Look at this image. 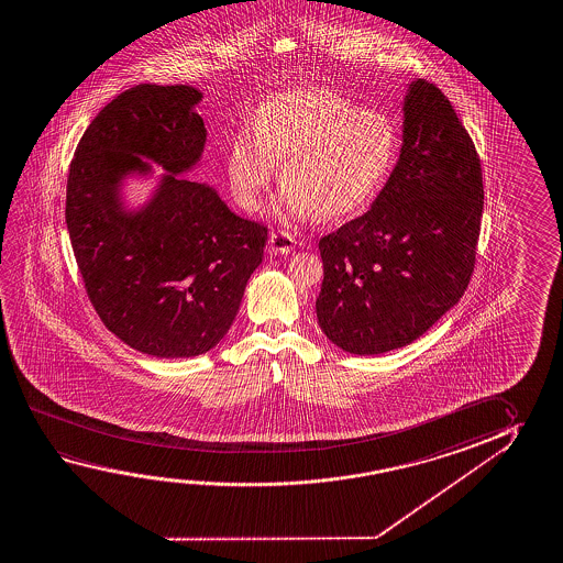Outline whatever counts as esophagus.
I'll list each match as a JSON object with an SVG mask.
<instances>
[{
    "mask_svg": "<svg viewBox=\"0 0 563 563\" xmlns=\"http://www.w3.org/2000/svg\"><path fill=\"white\" fill-rule=\"evenodd\" d=\"M295 245V238L288 231H277L268 235V253L273 255H288Z\"/></svg>",
    "mask_w": 563,
    "mask_h": 563,
    "instance_id": "34e87169",
    "label": "esophagus"
}]
</instances>
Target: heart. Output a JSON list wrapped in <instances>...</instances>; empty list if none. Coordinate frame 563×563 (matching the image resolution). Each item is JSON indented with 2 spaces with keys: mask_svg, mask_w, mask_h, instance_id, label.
<instances>
[{
  "mask_svg": "<svg viewBox=\"0 0 563 563\" xmlns=\"http://www.w3.org/2000/svg\"><path fill=\"white\" fill-rule=\"evenodd\" d=\"M395 153L397 131L385 113L338 93L292 90L263 103L255 131L235 135L228 176L235 200L257 210L283 163L285 218H343L373 200Z\"/></svg>",
  "mask_w": 563,
  "mask_h": 563,
  "instance_id": "b5f03b06",
  "label": "heart"
}]
</instances>
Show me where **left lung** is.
<instances>
[{
	"mask_svg": "<svg viewBox=\"0 0 563 563\" xmlns=\"http://www.w3.org/2000/svg\"><path fill=\"white\" fill-rule=\"evenodd\" d=\"M402 147L367 213L320 240L316 316L347 353L378 355L424 335L470 285L483 216V173L442 90L406 92Z\"/></svg>",
	"mask_w": 563,
	"mask_h": 563,
	"instance_id": "left-lung-1",
	"label": "left lung"
}]
</instances>
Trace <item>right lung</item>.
Instances as JSON below:
<instances>
[{"label": "right lung", "mask_w": 563, "mask_h": 563, "mask_svg": "<svg viewBox=\"0 0 563 563\" xmlns=\"http://www.w3.org/2000/svg\"><path fill=\"white\" fill-rule=\"evenodd\" d=\"M186 84H139L103 108L76 147L66 183V228L84 286L103 325L133 350L175 360L216 347L228 333L267 228L231 212L208 185L190 183L206 128ZM163 165L139 211L120 180Z\"/></svg>", "instance_id": "right-lung-1"}]
</instances>
